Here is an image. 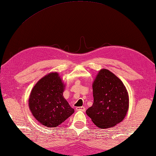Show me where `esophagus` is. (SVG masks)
Listing matches in <instances>:
<instances>
[{
	"instance_id": "1",
	"label": "esophagus",
	"mask_w": 156,
	"mask_h": 156,
	"mask_svg": "<svg viewBox=\"0 0 156 156\" xmlns=\"http://www.w3.org/2000/svg\"><path fill=\"white\" fill-rule=\"evenodd\" d=\"M76 110H78V111H86V108L83 106L77 107H76Z\"/></svg>"
}]
</instances>
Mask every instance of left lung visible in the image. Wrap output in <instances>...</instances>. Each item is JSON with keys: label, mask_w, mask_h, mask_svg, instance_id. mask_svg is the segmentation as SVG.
Instances as JSON below:
<instances>
[{"label": "left lung", "mask_w": 156, "mask_h": 156, "mask_svg": "<svg viewBox=\"0 0 156 156\" xmlns=\"http://www.w3.org/2000/svg\"><path fill=\"white\" fill-rule=\"evenodd\" d=\"M94 103L86 110L98 128L107 129L121 122L129 109V95L122 81L108 70L99 72L93 83Z\"/></svg>", "instance_id": "1"}]
</instances>
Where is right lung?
<instances>
[{
	"label": "right lung",
	"instance_id": "right-lung-1",
	"mask_svg": "<svg viewBox=\"0 0 156 156\" xmlns=\"http://www.w3.org/2000/svg\"><path fill=\"white\" fill-rule=\"evenodd\" d=\"M65 86L57 73L47 74L35 84L29 99L34 117L43 125L56 127L74 112L64 98Z\"/></svg>",
	"mask_w": 156,
	"mask_h": 156
}]
</instances>
